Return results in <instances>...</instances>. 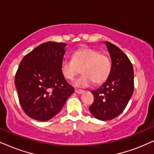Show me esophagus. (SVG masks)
<instances>
[{
  "label": "esophagus",
  "instance_id": "obj_1",
  "mask_svg": "<svg viewBox=\"0 0 154 154\" xmlns=\"http://www.w3.org/2000/svg\"><path fill=\"white\" fill-rule=\"evenodd\" d=\"M84 92L83 90H81V89H75V93H77V94H82Z\"/></svg>",
  "mask_w": 154,
  "mask_h": 154
}]
</instances>
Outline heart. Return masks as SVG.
<instances>
[{
  "mask_svg": "<svg viewBox=\"0 0 154 154\" xmlns=\"http://www.w3.org/2000/svg\"><path fill=\"white\" fill-rule=\"evenodd\" d=\"M62 73L68 80H73L77 75L82 72L74 82L77 87H87L94 82L101 84L108 78L112 69L110 57L99 50L92 48H82L75 51L72 60L63 59L61 63Z\"/></svg>",
  "mask_w": 154,
  "mask_h": 154,
  "instance_id": "b5f03b06",
  "label": "heart"
}]
</instances>
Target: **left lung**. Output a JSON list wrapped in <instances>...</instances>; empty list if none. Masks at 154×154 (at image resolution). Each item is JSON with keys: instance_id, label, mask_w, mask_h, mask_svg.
I'll list each match as a JSON object with an SVG mask.
<instances>
[{"instance_id": "left-lung-1", "label": "left lung", "mask_w": 154, "mask_h": 154, "mask_svg": "<svg viewBox=\"0 0 154 154\" xmlns=\"http://www.w3.org/2000/svg\"><path fill=\"white\" fill-rule=\"evenodd\" d=\"M112 60V69L102 86L91 91L93 104L89 108L93 116L102 121L117 117L126 108L133 94L134 69L127 56L118 47L104 42Z\"/></svg>"}]
</instances>
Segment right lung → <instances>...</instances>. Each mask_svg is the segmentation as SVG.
Wrapping results in <instances>:
<instances>
[{
	"instance_id": "add662e5",
	"label": "right lung",
	"mask_w": 154,
	"mask_h": 154,
	"mask_svg": "<svg viewBox=\"0 0 154 154\" xmlns=\"http://www.w3.org/2000/svg\"><path fill=\"white\" fill-rule=\"evenodd\" d=\"M66 45L54 42L40 45L23 58L15 74L19 102L35 120L51 119L75 91L60 68Z\"/></svg>"
}]
</instances>
